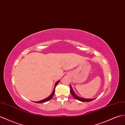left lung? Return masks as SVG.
Instances as JSON below:
<instances>
[{
	"mask_svg": "<svg viewBox=\"0 0 125 125\" xmlns=\"http://www.w3.org/2000/svg\"><path fill=\"white\" fill-rule=\"evenodd\" d=\"M70 93L71 94H72V95L73 96V97L76 98V100H78V101H80L81 102H91V101L94 100V99H95L96 98H83V97H81L79 96H78L76 93H75L73 91V88L71 87V85H70Z\"/></svg>",
	"mask_w": 125,
	"mask_h": 125,
	"instance_id": "8db88e82",
	"label": "left lung"
}]
</instances>
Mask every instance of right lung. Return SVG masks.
Here are the masks:
<instances>
[{
  "mask_svg": "<svg viewBox=\"0 0 125 125\" xmlns=\"http://www.w3.org/2000/svg\"><path fill=\"white\" fill-rule=\"evenodd\" d=\"M60 82V80H58L57 82L55 83V86H54V90L53 92H52V93L51 94V95L49 96H48L47 98H45V99H43L42 100H41V101H37V102H33L34 103H44V102H47V101H49L51 99H52V98L53 97V96L54 95V93H55V87L57 86V85L58 83H59Z\"/></svg>",
  "mask_w": 125,
  "mask_h": 125,
  "instance_id": "1",
  "label": "right lung"
}]
</instances>
